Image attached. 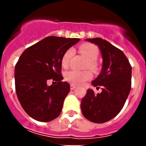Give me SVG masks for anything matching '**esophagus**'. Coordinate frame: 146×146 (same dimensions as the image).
<instances>
[{
    "label": "esophagus",
    "instance_id": "1",
    "mask_svg": "<svg viewBox=\"0 0 146 146\" xmlns=\"http://www.w3.org/2000/svg\"><path fill=\"white\" fill-rule=\"evenodd\" d=\"M76 88H77V86H76V85H74V84H71L70 85L71 90H74V89Z\"/></svg>",
    "mask_w": 146,
    "mask_h": 146
}]
</instances>
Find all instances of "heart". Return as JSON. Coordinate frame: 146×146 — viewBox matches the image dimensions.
Listing matches in <instances>:
<instances>
[{"mask_svg":"<svg viewBox=\"0 0 146 146\" xmlns=\"http://www.w3.org/2000/svg\"><path fill=\"white\" fill-rule=\"evenodd\" d=\"M80 50L86 56V58L89 60V66L91 67V69H96V65L94 60L97 58L98 54H99L96 46L88 43L83 44L80 47ZM73 54H74L73 49L71 48L67 50L63 56V58H62V65L64 66H67ZM91 77H92V74L89 71L72 70L68 72L66 74V80L77 85L82 84L86 81L91 79Z\"/></svg>","mask_w":146,"mask_h":146,"instance_id":"1","label":"heart"}]
</instances>
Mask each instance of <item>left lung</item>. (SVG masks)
Returning <instances> with one entry per match:
<instances>
[{"label": "left lung", "mask_w": 146, "mask_h": 146, "mask_svg": "<svg viewBox=\"0 0 146 146\" xmlns=\"http://www.w3.org/2000/svg\"><path fill=\"white\" fill-rule=\"evenodd\" d=\"M97 45L102 57L100 74L92 81L102 91L95 94L88 89L81 102V110L90 121L102 123L113 119L123 108L131 90V66L122 51L101 38H86Z\"/></svg>", "instance_id": "left-lung-1"}]
</instances>
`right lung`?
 I'll use <instances>...</instances> for the list:
<instances>
[{"mask_svg":"<svg viewBox=\"0 0 146 146\" xmlns=\"http://www.w3.org/2000/svg\"><path fill=\"white\" fill-rule=\"evenodd\" d=\"M80 38L46 37L27 48L15 66L17 96L27 114L41 122L57 118L70 91L68 82H62L63 56ZM52 79L57 85L47 86Z\"/></svg>","mask_w":146,"mask_h":146,"instance_id":"obj_1","label":"right lung"}]
</instances>
